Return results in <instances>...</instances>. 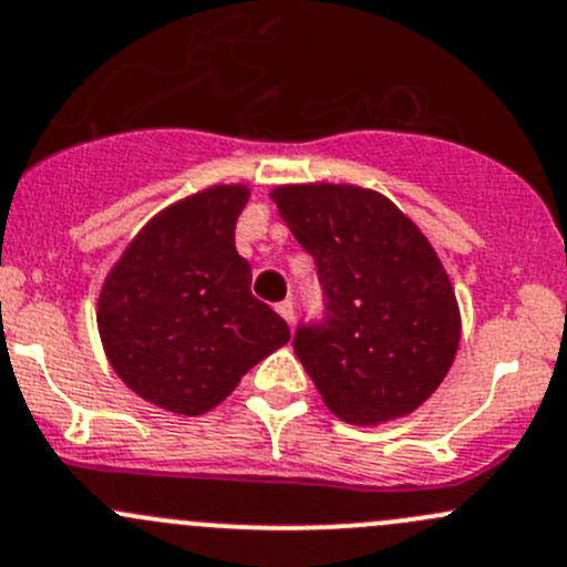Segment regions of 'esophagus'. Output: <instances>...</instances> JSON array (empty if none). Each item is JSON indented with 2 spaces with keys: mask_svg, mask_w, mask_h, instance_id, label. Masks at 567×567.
<instances>
[{
  "mask_svg": "<svg viewBox=\"0 0 567 567\" xmlns=\"http://www.w3.org/2000/svg\"><path fill=\"white\" fill-rule=\"evenodd\" d=\"M276 311L281 313V317L286 319V322H289V327L295 324V302H291V300H284V302H278V306H276Z\"/></svg>",
  "mask_w": 567,
  "mask_h": 567,
  "instance_id": "esophagus-1",
  "label": "esophagus"
}]
</instances>
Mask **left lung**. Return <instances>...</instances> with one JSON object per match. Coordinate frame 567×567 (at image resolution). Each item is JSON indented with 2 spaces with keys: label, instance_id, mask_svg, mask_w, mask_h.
Here are the masks:
<instances>
[{
  "label": "left lung",
  "instance_id": "8db88e82",
  "mask_svg": "<svg viewBox=\"0 0 567 567\" xmlns=\"http://www.w3.org/2000/svg\"><path fill=\"white\" fill-rule=\"evenodd\" d=\"M272 202L317 261L322 322L300 324L295 354L327 410L377 425L417 410L451 371L461 317L423 231L358 185H281Z\"/></svg>",
  "mask_w": 567,
  "mask_h": 567
}]
</instances>
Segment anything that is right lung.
<instances>
[{"mask_svg":"<svg viewBox=\"0 0 567 567\" xmlns=\"http://www.w3.org/2000/svg\"><path fill=\"white\" fill-rule=\"evenodd\" d=\"M248 196L245 185H215L157 213L97 297L111 369L161 410L209 412L289 341L284 319L250 295V265L235 248Z\"/></svg>","mask_w":567,"mask_h":567,"instance_id":"obj_1","label":"right lung"}]
</instances>
